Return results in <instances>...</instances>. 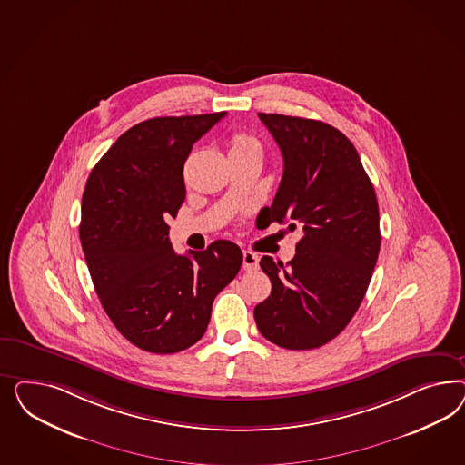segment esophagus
<instances>
[{
    "mask_svg": "<svg viewBox=\"0 0 465 465\" xmlns=\"http://www.w3.org/2000/svg\"><path fill=\"white\" fill-rule=\"evenodd\" d=\"M257 268H259V257L251 251H243V269L255 271Z\"/></svg>",
    "mask_w": 465,
    "mask_h": 465,
    "instance_id": "esophagus-1",
    "label": "esophagus"
}]
</instances>
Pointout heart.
Masks as SVG:
<instances>
[{"label": "heart", "instance_id": "1", "mask_svg": "<svg viewBox=\"0 0 465 465\" xmlns=\"http://www.w3.org/2000/svg\"><path fill=\"white\" fill-rule=\"evenodd\" d=\"M228 144H230V153H240V152H247V150H261L257 140L247 133H233Z\"/></svg>", "mask_w": 465, "mask_h": 465}]
</instances>
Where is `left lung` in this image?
Wrapping results in <instances>:
<instances>
[{
  "mask_svg": "<svg viewBox=\"0 0 465 465\" xmlns=\"http://www.w3.org/2000/svg\"><path fill=\"white\" fill-rule=\"evenodd\" d=\"M259 119L282 150L278 193L261 214L303 235L282 264L261 259L272 284L255 305L264 338L286 350L321 348L350 324L365 298L381 252V218L373 183L351 141L322 121L282 114Z\"/></svg>",
  "mask_w": 465,
  "mask_h": 465,
  "instance_id": "8db88e82",
  "label": "left lung"
}]
</instances>
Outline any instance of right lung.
Returning <instances> with one entry per match:
<instances>
[{
	"label": "right lung",
	"mask_w": 465,
	"mask_h": 465,
	"mask_svg": "<svg viewBox=\"0 0 465 465\" xmlns=\"http://www.w3.org/2000/svg\"><path fill=\"white\" fill-rule=\"evenodd\" d=\"M225 115L143 121L117 138L84 185L80 240L92 282L115 329L144 351L196 344L214 296L242 266L230 240L177 255L167 225L185 199L183 170L193 144Z\"/></svg>",
	"instance_id": "obj_1"
}]
</instances>
